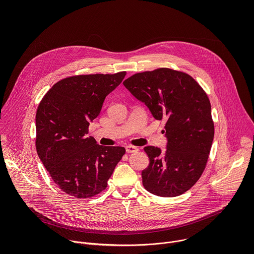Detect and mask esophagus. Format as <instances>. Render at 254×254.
I'll use <instances>...</instances> for the list:
<instances>
[{
    "mask_svg": "<svg viewBox=\"0 0 254 254\" xmlns=\"http://www.w3.org/2000/svg\"><path fill=\"white\" fill-rule=\"evenodd\" d=\"M126 151L127 154H130V153H135L138 151V149L136 147H133V146H127L126 147Z\"/></svg>",
    "mask_w": 254,
    "mask_h": 254,
    "instance_id": "obj_1",
    "label": "esophagus"
}]
</instances>
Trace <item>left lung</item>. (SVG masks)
Wrapping results in <instances>:
<instances>
[{"instance_id":"1","label":"left lung","mask_w":254,"mask_h":254,"mask_svg":"<svg viewBox=\"0 0 254 254\" xmlns=\"http://www.w3.org/2000/svg\"><path fill=\"white\" fill-rule=\"evenodd\" d=\"M124 85L156 120H167L166 152L153 146L143 149L150 159L141 172L143 187L161 197L185 193L200 179L214 137L206 92L192 76L170 68L135 73Z\"/></svg>"}]
</instances>
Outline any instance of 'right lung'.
I'll return each mask as SVG.
<instances>
[{
	"label": "right lung",
	"mask_w": 254,
	"mask_h": 254,
	"mask_svg": "<svg viewBox=\"0 0 254 254\" xmlns=\"http://www.w3.org/2000/svg\"><path fill=\"white\" fill-rule=\"evenodd\" d=\"M127 74H86L64 78L44 95L36 113V150L54 183L66 194L90 198L102 192L126 154L88 136L105 97Z\"/></svg>",
	"instance_id": "1"
}]
</instances>
